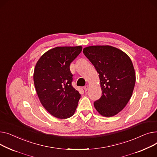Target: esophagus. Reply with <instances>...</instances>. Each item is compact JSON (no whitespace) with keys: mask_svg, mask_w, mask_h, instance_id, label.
Segmentation results:
<instances>
[{"mask_svg":"<svg viewBox=\"0 0 157 157\" xmlns=\"http://www.w3.org/2000/svg\"><path fill=\"white\" fill-rule=\"evenodd\" d=\"M89 86L88 85H86V86H84V90L86 92L87 90H88V89H89Z\"/></svg>","mask_w":157,"mask_h":157,"instance_id":"34e87169","label":"esophagus"}]
</instances>
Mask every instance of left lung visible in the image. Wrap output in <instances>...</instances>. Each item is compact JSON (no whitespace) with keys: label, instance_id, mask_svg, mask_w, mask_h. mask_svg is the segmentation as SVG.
Instances as JSON below:
<instances>
[{"label":"left lung","instance_id":"left-lung-1","mask_svg":"<svg viewBox=\"0 0 157 157\" xmlns=\"http://www.w3.org/2000/svg\"><path fill=\"white\" fill-rule=\"evenodd\" d=\"M99 73L102 96L94 102L103 116L112 117L124 109L131 99L136 82L131 59L109 45L89 46L83 50Z\"/></svg>","mask_w":157,"mask_h":157}]
</instances>
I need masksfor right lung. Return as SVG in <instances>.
<instances>
[{
  "label": "right lung",
  "mask_w": 157,
  "mask_h": 157,
  "mask_svg": "<svg viewBox=\"0 0 157 157\" xmlns=\"http://www.w3.org/2000/svg\"><path fill=\"white\" fill-rule=\"evenodd\" d=\"M81 46L57 47L44 54L36 64L34 84L42 106L58 118L74 114L81 95L72 86L70 63L81 52Z\"/></svg>",
  "instance_id": "add662e5"
}]
</instances>
